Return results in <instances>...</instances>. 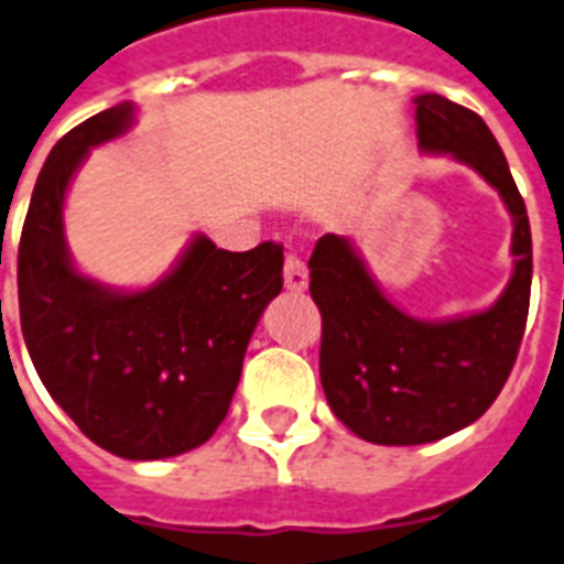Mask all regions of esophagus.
<instances>
[{
  "mask_svg": "<svg viewBox=\"0 0 564 564\" xmlns=\"http://www.w3.org/2000/svg\"><path fill=\"white\" fill-rule=\"evenodd\" d=\"M285 288L293 293H302L308 288V271H305V264L296 253L285 256Z\"/></svg>",
  "mask_w": 564,
  "mask_h": 564,
  "instance_id": "34e87169",
  "label": "esophagus"
}]
</instances>
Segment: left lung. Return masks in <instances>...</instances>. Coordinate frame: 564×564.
<instances>
[{
	"label": "left lung",
	"instance_id": "1",
	"mask_svg": "<svg viewBox=\"0 0 564 564\" xmlns=\"http://www.w3.org/2000/svg\"><path fill=\"white\" fill-rule=\"evenodd\" d=\"M417 147L473 166L513 216V276L481 314L426 323L386 300L351 241L325 232L311 253V296L323 314L319 380L334 415L362 441L430 444L464 430L505 389L524 337L533 241L507 158L476 111L415 97Z\"/></svg>",
	"mask_w": 564,
	"mask_h": 564
}]
</instances>
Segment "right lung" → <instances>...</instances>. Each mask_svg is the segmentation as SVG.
Returning a JSON list of instances; mask_svg holds the SVG:
<instances>
[{"label": "right lung", "mask_w": 564, "mask_h": 564, "mask_svg": "<svg viewBox=\"0 0 564 564\" xmlns=\"http://www.w3.org/2000/svg\"><path fill=\"white\" fill-rule=\"evenodd\" d=\"M132 111L111 106L51 149L22 225L17 285L22 337L51 398L111 455L158 460L202 446L225 421L250 334L282 291V248L230 253L195 236L170 276L134 293L74 271L65 189Z\"/></svg>", "instance_id": "right-lung-1"}]
</instances>
